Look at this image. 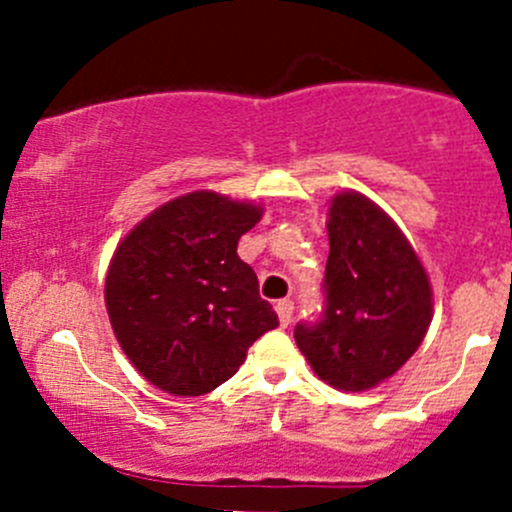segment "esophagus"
Wrapping results in <instances>:
<instances>
[{"label":"esophagus","instance_id":"34e87169","mask_svg":"<svg viewBox=\"0 0 512 512\" xmlns=\"http://www.w3.org/2000/svg\"><path fill=\"white\" fill-rule=\"evenodd\" d=\"M275 309H277V317H280V324H282V327H287V324L292 322L294 302H292V299H280V302L275 304Z\"/></svg>","mask_w":512,"mask_h":512}]
</instances>
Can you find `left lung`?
Listing matches in <instances>:
<instances>
[{"label": "left lung", "mask_w": 512, "mask_h": 512, "mask_svg": "<svg viewBox=\"0 0 512 512\" xmlns=\"http://www.w3.org/2000/svg\"><path fill=\"white\" fill-rule=\"evenodd\" d=\"M324 307L294 327L319 379L364 391L401 369L431 324V285L401 230L359 193L329 208Z\"/></svg>", "instance_id": "1"}]
</instances>
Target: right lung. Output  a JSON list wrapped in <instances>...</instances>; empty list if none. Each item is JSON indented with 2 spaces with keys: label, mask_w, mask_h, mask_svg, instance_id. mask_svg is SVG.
Here are the masks:
<instances>
[{
  "label": "right lung",
  "mask_w": 512,
  "mask_h": 512,
  "mask_svg": "<svg viewBox=\"0 0 512 512\" xmlns=\"http://www.w3.org/2000/svg\"><path fill=\"white\" fill-rule=\"evenodd\" d=\"M260 208L198 190L148 215L118 245L106 309L131 364L158 389L203 396L280 324L237 242Z\"/></svg>",
  "instance_id": "add662e5"
}]
</instances>
